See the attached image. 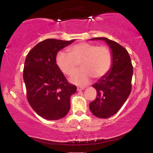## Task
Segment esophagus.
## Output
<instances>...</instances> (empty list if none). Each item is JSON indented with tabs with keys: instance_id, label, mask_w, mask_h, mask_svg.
I'll use <instances>...</instances> for the list:
<instances>
[{
	"instance_id": "esophagus-1",
	"label": "esophagus",
	"mask_w": 153,
	"mask_h": 153,
	"mask_svg": "<svg viewBox=\"0 0 153 153\" xmlns=\"http://www.w3.org/2000/svg\"><path fill=\"white\" fill-rule=\"evenodd\" d=\"M84 89H85V88H82V87H78V88H77V91H83Z\"/></svg>"
}]
</instances>
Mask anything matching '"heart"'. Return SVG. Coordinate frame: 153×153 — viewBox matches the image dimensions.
<instances>
[{
    "label": "heart",
    "mask_w": 153,
    "mask_h": 153,
    "mask_svg": "<svg viewBox=\"0 0 153 153\" xmlns=\"http://www.w3.org/2000/svg\"><path fill=\"white\" fill-rule=\"evenodd\" d=\"M69 51L70 53L59 52L56 62L59 70L67 75L73 74L81 64L82 69L70 78V81L75 85L83 86L90 82L92 77L102 78L111 67V53L105 46L82 42L71 47Z\"/></svg>",
    "instance_id": "b5f03b06"
}]
</instances>
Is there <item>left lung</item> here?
I'll list each match as a JSON object with an SVG mask.
<instances>
[{
    "mask_svg": "<svg viewBox=\"0 0 153 153\" xmlns=\"http://www.w3.org/2000/svg\"><path fill=\"white\" fill-rule=\"evenodd\" d=\"M91 40H103L111 50V67L106 75L93 85L97 91V97L89 104L93 114L106 119L120 109L130 94L133 67L127 50L119 44L106 37Z\"/></svg>",
    "mask_w": 153,
    "mask_h": 153,
    "instance_id": "left-lung-1",
    "label": "left lung"
}]
</instances>
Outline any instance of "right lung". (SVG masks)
I'll return each mask as SVG.
<instances>
[{
    "label": "right lung",
    "instance_id": "right-lung-1",
    "mask_svg": "<svg viewBox=\"0 0 153 153\" xmlns=\"http://www.w3.org/2000/svg\"><path fill=\"white\" fill-rule=\"evenodd\" d=\"M75 40L47 39L32 48L26 56L23 78L29 104L47 120L65 117L71 108V96L76 86L67 81L56 64L57 52Z\"/></svg>",
    "mask_w": 153,
    "mask_h": 153
}]
</instances>
